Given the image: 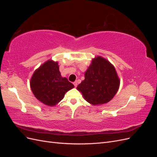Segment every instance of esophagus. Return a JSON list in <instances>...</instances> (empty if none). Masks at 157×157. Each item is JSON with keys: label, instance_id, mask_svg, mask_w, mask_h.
<instances>
[{"label": "esophagus", "instance_id": "1", "mask_svg": "<svg viewBox=\"0 0 157 157\" xmlns=\"http://www.w3.org/2000/svg\"><path fill=\"white\" fill-rule=\"evenodd\" d=\"M73 84H74L75 87H77V81L74 82H73Z\"/></svg>", "mask_w": 157, "mask_h": 157}]
</instances>
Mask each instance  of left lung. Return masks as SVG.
Returning a JSON list of instances; mask_svg holds the SVG:
<instances>
[{"instance_id":"1","label":"left lung","mask_w":157,"mask_h":157,"mask_svg":"<svg viewBox=\"0 0 157 157\" xmlns=\"http://www.w3.org/2000/svg\"><path fill=\"white\" fill-rule=\"evenodd\" d=\"M84 80L77 86L84 99L92 105L109 102L115 96L120 81L115 67L107 60L97 57L85 72Z\"/></svg>"}]
</instances>
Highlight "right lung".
Masks as SVG:
<instances>
[{"mask_svg":"<svg viewBox=\"0 0 157 157\" xmlns=\"http://www.w3.org/2000/svg\"><path fill=\"white\" fill-rule=\"evenodd\" d=\"M31 90L40 101L48 106L59 102L74 85L61 77L58 62L48 60L36 69L31 80Z\"/></svg>","mask_w":157,"mask_h":157,"instance_id":"obj_1","label":"right lung"}]
</instances>
